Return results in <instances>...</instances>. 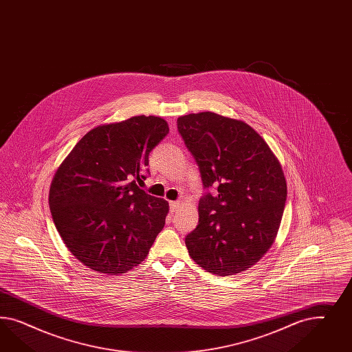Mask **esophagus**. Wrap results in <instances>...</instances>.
Here are the masks:
<instances>
[{
    "label": "esophagus",
    "mask_w": 352,
    "mask_h": 352,
    "mask_svg": "<svg viewBox=\"0 0 352 352\" xmlns=\"http://www.w3.org/2000/svg\"><path fill=\"white\" fill-rule=\"evenodd\" d=\"M170 212L171 213H175L177 210H178V208H179V203L178 201H170Z\"/></svg>",
    "instance_id": "esophagus-1"
}]
</instances>
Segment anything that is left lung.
I'll return each mask as SVG.
<instances>
[{
	"label": "left lung",
	"mask_w": 352,
	"mask_h": 352,
	"mask_svg": "<svg viewBox=\"0 0 352 352\" xmlns=\"http://www.w3.org/2000/svg\"><path fill=\"white\" fill-rule=\"evenodd\" d=\"M199 165L206 192L199 224L186 236L192 259L217 276L256 265L275 241L287 201L281 165L263 138L244 121L214 112L177 120Z\"/></svg>",
	"instance_id": "obj_1"
}]
</instances>
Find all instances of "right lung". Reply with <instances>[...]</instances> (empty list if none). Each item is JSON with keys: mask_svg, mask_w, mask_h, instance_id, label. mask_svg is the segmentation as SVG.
Wrapping results in <instances>:
<instances>
[{"mask_svg": "<svg viewBox=\"0 0 352 352\" xmlns=\"http://www.w3.org/2000/svg\"><path fill=\"white\" fill-rule=\"evenodd\" d=\"M169 133L156 116L91 129L54 175L49 205L68 250L106 275L125 274L147 256L169 212L166 200L140 190L148 155Z\"/></svg>", "mask_w": 352, "mask_h": 352, "instance_id": "add662e5", "label": "right lung"}]
</instances>
